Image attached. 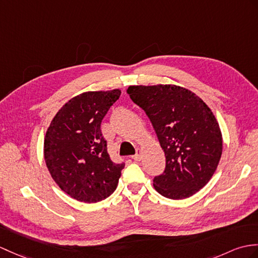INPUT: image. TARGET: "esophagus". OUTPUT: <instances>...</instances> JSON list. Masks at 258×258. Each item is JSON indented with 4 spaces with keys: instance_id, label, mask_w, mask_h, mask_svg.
<instances>
[{
    "instance_id": "34e87169",
    "label": "esophagus",
    "mask_w": 258,
    "mask_h": 258,
    "mask_svg": "<svg viewBox=\"0 0 258 258\" xmlns=\"http://www.w3.org/2000/svg\"><path fill=\"white\" fill-rule=\"evenodd\" d=\"M132 158H133L135 161H140V160L142 159V152H141V149H136V154L133 155V156H132Z\"/></svg>"
}]
</instances>
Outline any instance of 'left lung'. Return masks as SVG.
Segmentation results:
<instances>
[{
    "mask_svg": "<svg viewBox=\"0 0 258 258\" xmlns=\"http://www.w3.org/2000/svg\"><path fill=\"white\" fill-rule=\"evenodd\" d=\"M127 93L151 119L165 152V170L154 178V188L173 200L197 194L222 155V134L210 107L190 90L172 85L131 86Z\"/></svg>",
    "mask_w": 258,
    "mask_h": 258,
    "instance_id": "obj_1",
    "label": "left lung"
}]
</instances>
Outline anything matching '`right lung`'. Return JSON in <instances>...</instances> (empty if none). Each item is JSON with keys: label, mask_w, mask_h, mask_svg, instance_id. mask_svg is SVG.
I'll return each instance as SVG.
<instances>
[{"label": "right lung", "mask_w": 258, "mask_h": 258, "mask_svg": "<svg viewBox=\"0 0 258 258\" xmlns=\"http://www.w3.org/2000/svg\"><path fill=\"white\" fill-rule=\"evenodd\" d=\"M119 95L118 89L77 95L57 112L47 130V168L59 188L78 201L99 202L117 187L124 163L111 160L101 122Z\"/></svg>", "instance_id": "add662e5"}]
</instances>
